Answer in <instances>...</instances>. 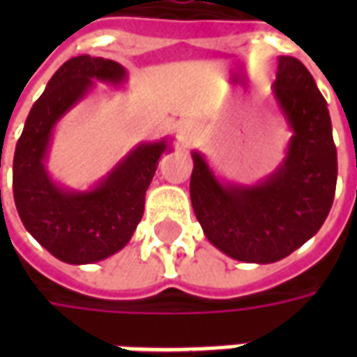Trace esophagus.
I'll use <instances>...</instances> for the list:
<instances>
[{"instance_id": "obj_1", "label": "esophagus", "mask_w": 357, "mask_h": 357, "mask_svg": "<svg viewBox=\"0 0 357 357\" xmlns=\"http://www.w3.org/2000/svg\"><path fill=\"white\" fill-rule=\"evenodd\" d=\"M195 137V128L189 122H185V124L179 126L178 130V141L181 143V145H189L191 141H193Z\"/></svg>"}]
</instances>
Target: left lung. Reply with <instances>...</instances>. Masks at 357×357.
Listing matches in <instances>:
<instances>
[{"label": "left lung", "instance_id": "obj_1", "mask_svg": "<svg viewBox=\"0 0 357 357\" xmlns=\"http://www.w3.org/2000/svg\"><path fill=\"white\" fill-rule=\"evenodd\" d=\"M271 99L291 130L284 158L255 183L218 176L191 151V204L206 239L233 260H283L319 231L337 187V147L329 109L298 59H277Z\"/></svg>", "mask_w": 357, "mask_h": 357}]
</instances>
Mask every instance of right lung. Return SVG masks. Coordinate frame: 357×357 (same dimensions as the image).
Here are the masks:
<instances>
[{"instance_id": "1", "label": "right lung", "mask_w": 357, "mask_h": 357, "mask_svg": "<svg viewBox=\"0 0 357 357\" xmlns=\"http://www.w3.org/2000/svg\"><path fill=\"white\" fill-rule=\"evenodd\" d=\"M97 82L122 88L128 73L110 59L66 61L30 109L13 158V195L26 231L61 262L76 266L101 262L130 243L158 160L174 151L170 137L137 143L88 189L55 181L45 164L53 132Z\"/></svg>"}]
</instances>
